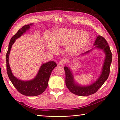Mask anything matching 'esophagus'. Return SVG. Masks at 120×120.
Wrapping results in <instances>:
<instances>
[{
    "mask_svg": "<svg viewBox=\"0 0 120 120\" xmlns=\"http://www.w3.org/2000/svg\"><path fill=\"white\" fill-rule=\"evenodd\" d=\"M66 63V62H65V61L64 60H61L59 61V64L60 65V66H63V65H64V64Z\"/></svg>",
    "mask_w": 120,
    "mask_h": 120,
    "instance_id": "esophagus-1",
    "label": "esophagus"
}]
</instances>
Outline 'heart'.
<instances>
[{
	"label": "heart",
	"instance_id": "obj_1",
	"mask_svg": "<svg viewBox=\"0 0 120 120\" xmlns=\"http://www.w3.org/2000/svg\"><path fill=\"white\" fill-rule=\"evenodd\" d=\"M45 38L48 49L52 52H55L57 50L56 44L60 46H68V51L71 54H77L80 52L90 41L88 32L72 28H62L57 31L52 37L54 43L49 35H46Z\"/></svg>",
	"mask_w": 120,
	"mask_h": 120
}]
</instances>
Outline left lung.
<instances>
[{
  "instance_id": "left-lung-1",
  "label": "left lung",
  "mask_w": 120,
  "mask_h": 120,
  "mask_svg": "<svg viewBox=\"0 0 120 120\" xmlns=\"http://www.w3.org/2000/svg\"><path fill=\"white\" fill-rule=\"evenodd\" d=\"M94 45L95 48L103 49L106 54L102 71L99 78L93 84L89 86H80L74 82L73 75L70 68L67 67H64L66 74V85L69 90L75 95L80 96H88L96 93L102 86L109 75L111 64L112 60V54L108 43L105 38L101 35L98 36ZM86 52L85 53H88Z\"/></svg>"
}]
</instances>
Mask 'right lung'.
Instances as JSON below:
<instances>
[{
	"label": "right lung",
	"mask_w": 120,
	"mask_h": 120,
	"mask_svg": "<svg viewBox=\"0 0 120 120\" xmlns=\"http://www.w3.org/2000/svg\"><path fill=\"white\" fill-rule=\"evenodd\" d=\"M32 24L24 25L18 30L11 38L8 45V49L6 55V70L8 77L14 86L20 94L26 96H36L41 95L45 91L48 86L50 75L53 69L57 64L54 61H49L43 64L40 68L35 78L29 81H23L15 78L12 74L9 64V56L11 48L15 39L19 38L30 27Z\"/></svg>",
	"instance_id": "right-lung-1"
}]
</instances>
